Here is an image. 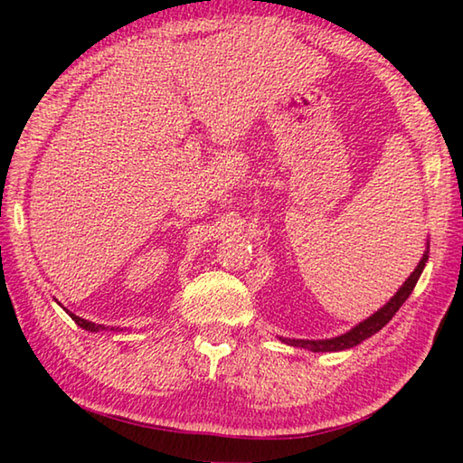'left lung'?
Here are the masks:
<instances>
[{
	"label": "left lung",
	"instance_id": "8db88e82",
	"mask_svg": "<svg viewBox=\"0 0 463 463\" xmlns=\"http://www.w3.org/2000/svg\"><path fill=\"white\" fill-rule=\"evenodd\" d=\"M427 261H429V239L425 242V253H422L419 265L414 268L411 276L406 278L404 284L398 288V292L392 296L382 308L375 310L372 317H367L354 328H349L347 333H343L339 336H331V339H286V336H279V341L286 345H292V347L308 349V351H312V354H333V351H345V349L355 347V345H359L365 339H370L372 335H375L382 326H386L390 323L392 317L398 312V308H401L406 302V298L412 294V289H414V286H417V281L420 278L422 269H425Z\"/></svg>",
	"mask_w": 463,
	"mask_h": 463
}]
</instances>
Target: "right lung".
<instances>
[{
  "label": "right lung",
  "instance_id": "obj_1",
  "mask_svg": "<svg viewBox=\"0 0 463 463\" xmlns=\"http://www.w3.org/2000/svg\"><path fill=\"white\" fill-rule=\"evenodd\" d=\"M67 312H69V310H67ZM69 317H71L77 325H80L81 328H85V331H90V333L108 331V326H106V325H96V323H90V320H85V318H81V317H77V315H73V312H69ZM109 331H114V326L109 328Z\"/></svg>",
  "mask_w": 463,
  "mask_h": 463
}]
</instances>
